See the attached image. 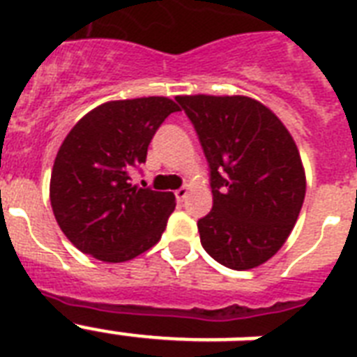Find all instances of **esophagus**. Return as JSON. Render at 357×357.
I'll use <instances>...</instances> for the list:
<instances>
[{"label": "esophagus", "instance_id": "34e87169", "mask_svg": "<svg viewBox=\"0 0 357 357\" xmlns=\"http://www.w3.org/2000/svg\"><path fill=\"white\" fill-rule=\"evenodd\" d=\"M187 192H189V187L183 185V187H179V189L176 190V198H178L179 202H183L185 198H187Z\"/></svg>", "mask_w": 357, "mask_h": 357}]
</instances>
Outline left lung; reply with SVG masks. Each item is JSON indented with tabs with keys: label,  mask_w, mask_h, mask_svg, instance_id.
Wrapping results in <instances>:
<instances>
[{
	"label": "left lung",
	"mask_w": 357,
	"mask_h": 357,
	"mask_svg": "<svg viewBox=\"0 0 357 357\" xmlns=\"http://www.w3.org/2000/svg\"><path fill=\"white\" fill-rule=\"evenodd\" d=\"M211 170L213 209L202 246L220 265L248 271L287 241L305 196L298 148L282 120L248 96H178Z\"/></svg>",
	"instance_id": "1"
}]
</instances>
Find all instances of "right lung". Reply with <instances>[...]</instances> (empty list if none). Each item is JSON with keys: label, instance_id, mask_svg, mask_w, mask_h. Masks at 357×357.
<instances>
[{"label": "right lung", "instance_id": "1", "mask_svg": "<svg viewBox=\"0 0 357 357\" xmlns=\"http://www.w3.org/2000/svg\"><path fill=\"white\" fill-rule=\"evenodd\" d=\"M176 111V102L162 96L107 102L66 135L53 162L50 200L59 228L83 254L122 263L161 238L176 196L137 187L131 172L146 162L153 135Z\"/></svg>", "mask_w": 357, "mask_h": 357}]
</instances>
